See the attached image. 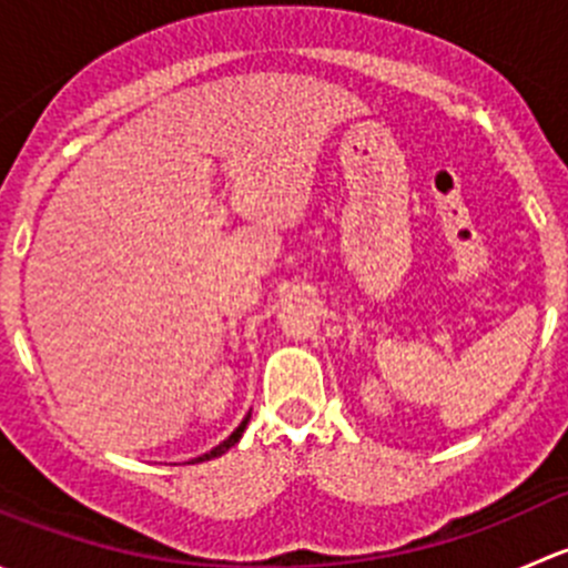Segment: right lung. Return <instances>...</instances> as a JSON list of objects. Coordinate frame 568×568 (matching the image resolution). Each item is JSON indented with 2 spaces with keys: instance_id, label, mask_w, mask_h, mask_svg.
<instances>
[{
  "instance_id": "add662e5",
  "label": "right lung",
  "mask_w": 568,
  "mask_h": 568,
  "mask_svg": "<svg viewBox=\"0 0 568 568\" xmlns=\"http://www.w3.org/2000/svg\"><path fill=\"white\" fill-rule=\"evenodd\" d=\"M247 423H250V415H247V417H244V420H242V423H239V428H236V432H233V434H231V437H227V439H222V443H220V445H216V448H214V450H209V454L197 456V459H192V462H209V459H216V456H222V454H225V450H231V448H233V445H236V443H239V439H242V434H244V428H247Z\"/></svg>"
}]
</instances>
